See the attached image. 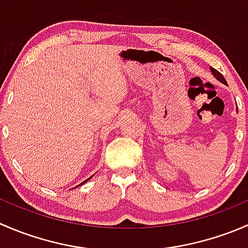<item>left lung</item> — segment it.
Returning <instances> with one entry per match:
<instances>
[{
	"label": "left lung",
	"mask_w": 248,
	"mask_h": 248,
	"mask_svg": "<svg viewBox=\"0 0 248 248\" xmlns=\"http://www.w3.org/2000/svg\"><path fill=\"white\" fill-rule=\"evenodd\" d=\"M210 69H211V73L214 74V77L216 78L217 80H219V81H221V82H223V84H227V81H226V79H224V77L222 76V74L219 73L218 71H216V69H215V68H212V67H210Z\"/></svg>",
	"instance_id": "obj_1"
}]
</instances>
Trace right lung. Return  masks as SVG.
Wrapping results in <instances>:
<instances>
[{
	"instance_id": "right-lung-1",
	"label": "right lung",
	"mask_w": 248,
	"mask_h": 248,
	"mask_svg": "<svg viewBox=\"0 0 248 248\" xmlns=\"http://www.w3.org/2000/svg\"><path fill=\"white\" fill-rule=\"evenodd\" d=\"M90 179H91V177H89V179H86V180H85V181H82V182H81V184H80V185H78V186H81V185H84V184H85V182H87V181H89V180H90ZM78 186H77V187H78Z\"/></svg>"
}]
</instances>
